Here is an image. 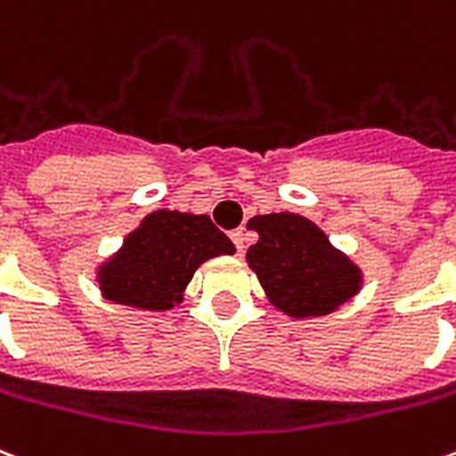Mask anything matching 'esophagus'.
<instances>
[{
	"label": "esophagus",
	"instance_id": "1",
	"mask_svg": "<svg viewBox=\"0 0 456 456\" xmlns=\"http://www.w3.org/2000/svg\"><path fill=\"white\" fill-rule=\"evenodd\" d=\"M229 236H232V241H234L236 251L243 253V248H246V234H243V229H234Z\"/></svg>",
	"mask_w": 456,
	"mask_h": 456
}]
</instances>
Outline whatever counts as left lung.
I'll list each match as a JSON object with an SVG mask.
<instances>
[{
  "mask_svg": "<svg viewBox=\"0 0 456 456\" xmlns=\"http://www.w3.org/2000/svg\"><path fill=\"white\" fill-rule=\"evenodd\" d=\"M258 232L246 260L258 274L270 304L291 318H318L361 289L359 265L337 251L318 224L294 213L256 215Z\"/></svg>",
  "mask_w": 456,
  "mask_h": 456,
  "instance_id": "8db88e82",
  "label": "left lung"
}]
</instances>
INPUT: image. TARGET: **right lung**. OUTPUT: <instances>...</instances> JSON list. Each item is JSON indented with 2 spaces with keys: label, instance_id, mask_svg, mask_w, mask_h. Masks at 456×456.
Listing matches in <instances>:
<instances>
[{
  "label": "right lung",
  "instance_id": "1",
  "mask_svg": "<svg viewBox=\"0 0 456 456\" xmlns=\"http://www.w3.org/2000/svg\"><path fill=\"white\" fill-rule=\"evenodd\" d=\"M234 251V243L208 215L155 210L100 265L97 282L107 301L167 311L182 301L198 265Z\"/></svg>",
  "mask_w": 456,
  "mask_h": 456
}]
</instances>
